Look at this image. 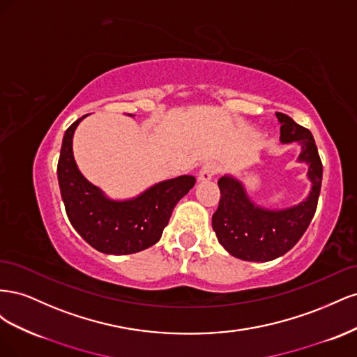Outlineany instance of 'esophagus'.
I'll use <instances>...</instances> for the list:
<instances>
[{"mask_svg": "<svg viewBox=\"0 0 357 357\" xmlns=\"http://www.w3.org/2000/svg\"><path fill=\"white\" fill-rule=\"evenodd\" d=\"M219 172V165L215 164V162H207V164H204L199 174H198V180L199 181H208L211 180L215 174Z\"/></svg>", "mask_w": 357, "mask_h": 357, "instance_id": "obj_1", "label": "esophagus"}]
</instances>
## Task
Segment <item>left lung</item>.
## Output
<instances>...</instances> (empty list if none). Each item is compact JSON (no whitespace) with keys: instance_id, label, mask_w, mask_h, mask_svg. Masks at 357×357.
<instances>
[{"instance_id":"1","label":"left lung","mask_w":357,"mask_h":357,"mask_svg":"<svg viewBox=\"0 0 357 357\" xmlns=\"http://www.w3.org/2000/svg\"><path fill=\"white\" fill-rule=\"evenodd\" d=\"M282 143L301 144L299 162L308 164L311 192L305 201L286 210H268L247 197L241 183L223 176L219 181L220 201L213 214V229L219 243L232 256L248 262H268L283 256L307 231L314 218L321 188L323 165L314 138L307 128L283 113H275Z\"/></svg>"}]
</instances>
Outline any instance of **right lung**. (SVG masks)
<instances>
[{
  "label": "right lung",
  "mask_w": 357,
  "mask_h": 357,
  "mask_svg": "<svg viewBox=\"0 0 357 357\" xmlns=\"http://www.w3.org/2000/svg\"><path fill=\"white\" fill-rule=\"evenodd\" d=\"M86 116L63 134L58 162V181L66 211L74 229L105 255H131L160 240L176 204L195 186L193 176L160 181L128 201L107 198L79 171L73 156V135Z\"/></svg>",
  "instance_id": "obj_1"
}]
</instances>
